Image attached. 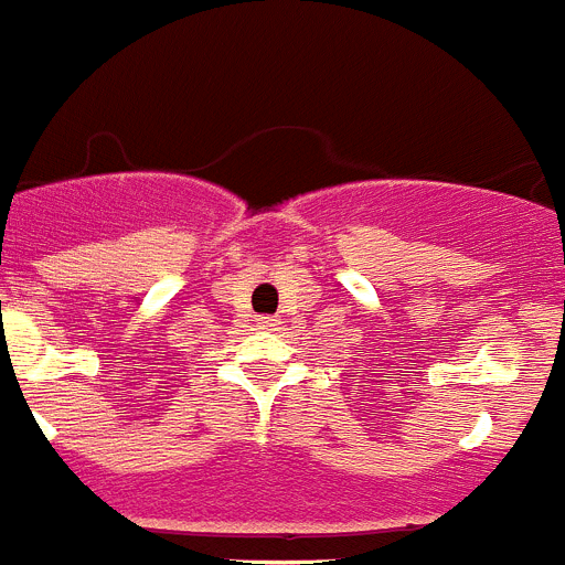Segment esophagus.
Here are the masks:
<instances>
[{
  "label": "esophagus",
  "mask_w": 565,
  "mask_h": 565,
  "mask_svg": "<svg viewBox=\"0 0 565 565\" xmlns=\"http://www.w3.org/2000/svg\"><path fill=\"white\" fill-rule=\"evenodd\" d=\"M257 326L263 328V331H274V328H277V319H274V317H259Z\"/></svg>",
  "instance_id": "esophagus-1"
}]
</instances>
